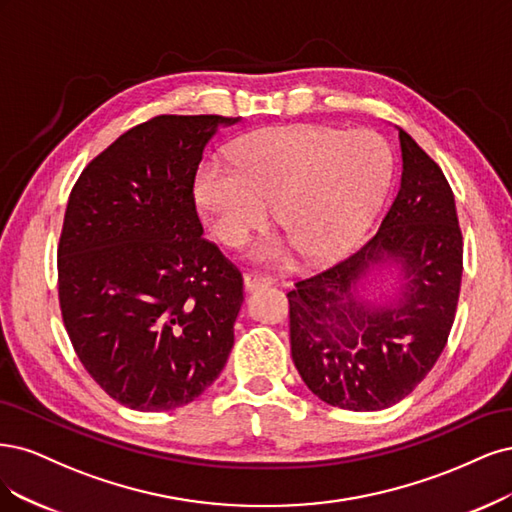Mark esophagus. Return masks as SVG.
Segmentation results:
<instances>
[{
	"label": "esophagus",
	"mask_w": 512,
	"mask_h": 512,
	"mask_svg": "<svg viewBox=\"0 0 512 512\" xmlns=\"http://www.w3.org/2000/svg\"><path fill=\"white\" fill-rule=\"evenodd\" d=\"M242 280H244V289H246V291H255V289H261V287H270V285L274 283L272 276L261 274V272H244V274H242Z\"/></svg>",
	"instance_id": "obj_1"
}]
</instances>
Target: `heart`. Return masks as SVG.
<instances>
[{
  "label": "heart",
  "mask_w": 512,
  "mask_h": 512,
  "mask_svg": "<svg viewBox=\"0 0 512 512\" xmlns=\"http://www.w3.org/2000/svg\"><path fill=\"white\" fill-rule=\"evenodd\" d=\"M232 161L234 170L204 163L195 183L197 202L217 238L229 246L244 244L272 208L274 227L312 261L334 257L355 242L391 176L389 148L370 131H261L234 148ZM286 243L263 244L259 257L285 259Z\"/></svg>",
  "instance_id": "b5f03b06"
}]
</instances>
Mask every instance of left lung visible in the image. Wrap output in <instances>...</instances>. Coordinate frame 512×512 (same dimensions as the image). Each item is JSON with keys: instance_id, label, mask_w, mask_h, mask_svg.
<instances>
[{"instance_id": "1", "label": "left lung", "mask_w": 512, "mask_h": 512, "mask_svg": "<svg viewBox=\"0 0 512 512\" xmlns=\"http://www.w3.org/2000/svg\"><path fill=\"white\" fill-rule=\"evenodd\" d=\"M400 131L402 180L357 253L287 293L291 357L306 387L344 410H383L427 376L449 340L464 272L455 197L438 163ZM398 265V299L358 298L370 273Z\"/></svg>"}]
</instances>
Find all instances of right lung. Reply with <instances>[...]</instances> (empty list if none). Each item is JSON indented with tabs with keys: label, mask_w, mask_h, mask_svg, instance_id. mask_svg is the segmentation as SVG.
I'll return each instance as SVG.
<instances>
[{
	"label": "right lung",
	"mask_w": 512,
	"mask_h": 512,
	"mask_svg": "<svg viewBox=\"0 0 512 512\" xmlns=\"http://www.w3.org/2000/svg\"><path fill=\"white\" fill-rule=\"evenodd\" d=\"M219 114H161L125 131L82 170L57 249L65 332L119 404L159 412L193 402L234 346L242 274L206 240L195 174Z\"/></svg>",
	"instance_id": "obj_1"
}]
</instances>
